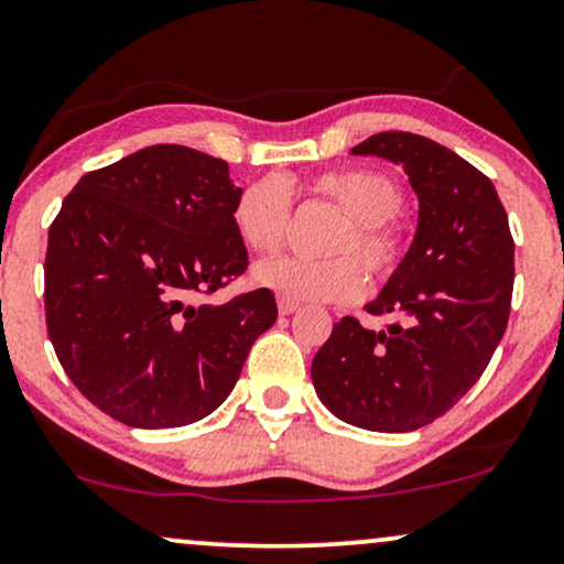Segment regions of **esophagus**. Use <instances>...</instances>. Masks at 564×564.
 <instances>
[{
	"label": "esophagus",
	"instance_id": "34e87169",
	"mask_svg": "<svg viewBox=\"0 0 564 564\" xmlns=\"http://www.w3.org/2000/svg\"><path fill=\"white\" fill-rule=\"evenodd\" d=\"M276 308H280L282 316H290V313H295L300 308L297 300H290V297H280L276 300Z\"/></svg>",
	"mask_w": 564,
	"mask_h": 564
}]
</instances>
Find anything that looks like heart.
Masks as SVG:
<instances>
[{
    "label": "heart",
    "instance_id": "heart-1",
    "mask_svg": "<svg viewBox=\"0 0 564 564\" xmlns=\"http://www.w3.org/2000/svg\"><path fill=\"white\" fill-rule=\"evenodd\" d=\"M311 192L347 215L328 243V251L341 256H274L253 267V284L297 303H347L365 290L360 261L347 253L360 256L372 276L389 280L404 256V240L397 225L404 192L397 181L370 167H345L316 175ZM232 225L248 251H276L290 228V192L284 181L267 175L248 184L232 204Z\"/></svg>",
    "mask_w": 564,
    "mask_h": 564
}]
</instances>
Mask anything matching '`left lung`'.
<instances>
[{"label":"left lung","mask_w":564,"mask_h":564,"mask_svg":"<svg viewBox=\"0 0 564 564\" xmlns=\"http://www.w3.org/2000/svg\"><path fill=\"white\" fill-rule=\"evenodd\" d=\"M404 167L420 219L412 246L372 303L380 332L345 316L313 357L328 412L362 430L409 433L448 412L492 360L513 297V236L492 181L409 131L352 148Z\"/></svg>","instance_id":"obj_1"}]
</instances>
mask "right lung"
I'll list each match as a JSON object with an SVG mask.
<instances>
[{
    "mask_svg": "<svg viewBox=\"0 0 564 564\" xmlns=\"http://www.w3.org/2000/svg\"><path fill=\"white\" fill-rule=\"evenodd\" d=\"M228 163L152 144L79 178L48 228L46 326L58 362L129 427H184L230 397L276 321L272 290L196 303L248 267Z\"/></svg>",
    "mask_w": 564,
    "mask_h": 564,
    "instance_id": "obj_1",
    "label": "right lung"
}]
</instances>
